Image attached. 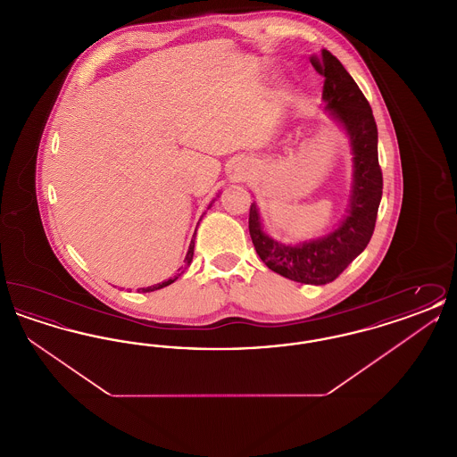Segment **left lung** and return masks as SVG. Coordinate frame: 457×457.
Wrapping results in <instances>:
<instances>
[{
	"instance_id": "obj_1",
	"label": "left lung",
	"mask_w": 457,
	"mask_h": 457,
	"mask_svg": "<svg viewBox=\"0 0 457 457\" xmlns=\"http://www.w3.org/2000/svg\"><path fill=\"white\" fill-rule=\"evenodd\" d=\"M310 63L326 79L322 99L330 114L345 127L353 153V190L348 216L324 238L296 246L269 238L262 229L257 205H250L248 229L262 262L274 272L303 284L332 283L369 245L382 198V170L378 166V133L367 97L341 62L322 49Z\"/></svg>"
}]
</instances>
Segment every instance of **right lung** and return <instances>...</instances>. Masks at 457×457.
<instances>
[{"mask_svg":"<svg viewBox=\"0 0 457 457\" xmlns=\"http://www.w3.org/2000/svg\"><path fill=\"white\" fill-rule=\"evenodd\" d=\"M194 248H195V241L192 239V243H190V248H188V252H187V257H185V267H181L179 269V272L171 278V279H168V281H164V283L154 284V286H149V287H140V289H137V291H140V293H151V291H155V289H161V287H164V286H170V284L174 283L181 274H183V270L192 263V259H194Z\"/></svg>","mask_w":457,"mask_h":457,"instance_id":"add662e5","label":"right lung"}]
</instances>
